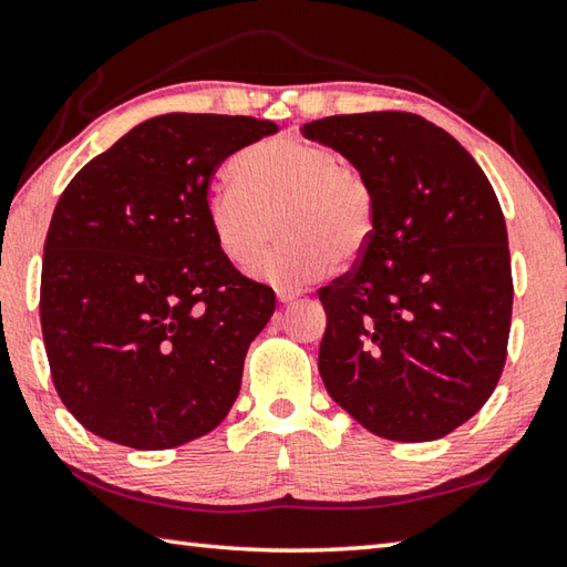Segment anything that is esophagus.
Segmentation results:
<instances>
[{
  "instance_id": "esophagus-1",
  "label": "esophagus",
  "mask_w": 567,
  "mask_h": 567,
  "mask_svg": "<svg viewBox=\"0 0 567 567\" xmlns=\"http://www.w3.org/2000/svg\"><path fill=\"white\" fill-rule=\"evenodd\" d=\"M300 295H302L300 290H277V300H280L282 305H290V302H295Z\"/></svg>"
}]
</instances>
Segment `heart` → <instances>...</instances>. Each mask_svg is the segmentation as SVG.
I'll return each mask as SVG.
<instances>
[{
	"label": "heart",
	"instance_id": "obj_1",
	"mask_svg": "<svg viewBox=\"0 0 567 567\" xmlns=\"http://www.w3.org/2000/svg\"><path fill=\"white\" fill-rule=\"evenodd\" d=\"M233 183L205 203L215 245L230 265H248L272 238L252 275L272 285H305L362 260L377 230V193L364 171L324 143L275 136L235 153Z\"/></svg>",
	"mask_w": 567,
	"mask_h": 567
}]
</instances>
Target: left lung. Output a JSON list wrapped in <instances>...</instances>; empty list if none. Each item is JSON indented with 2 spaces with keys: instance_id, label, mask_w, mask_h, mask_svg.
Segmentation results:
<instances>
[{
  "instance_id": "8db88e82",
  "label": "left lung",
  "mask_w": 567,
  "mask_h": 567,
  "mask_svg": "<svg viewBox=\"0 0 567 567\" xmlns=\"http://www.w3.org/2000/svg\"><path fill=\"white\" fill-rule=\"evenodd\" d=\"M364 171L377 193L369 250L319 290V374L372 434H451L496 389L511 332L508 230L461 143L406 111L327 116L300 128Z\"/></svg>"
}]
</instances>
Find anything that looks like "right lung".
<instances>
[{"label":"right lung","instance_id":"1","mask_svg":"<svg viewBox=\"0 0 567 567\" xmlns=\"http://www.w3.org/2000/svg\"><path fill=\"white\" fill-rule=\"evenodd\" d=\"M272 133L265 118L163 113L61 193L41 260V334L56 394L91 434L163 451L228 416L275 292L225 260L205 203L215 168Z\"/></svg>","mask_w":567,"mask_h":567}]
</instances>
